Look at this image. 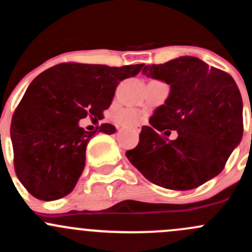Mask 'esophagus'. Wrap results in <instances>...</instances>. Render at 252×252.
<instances>
[{
	"mask_svg": "<svg viewBox=\"0 0 252 252\" xmlns=\"http://www.w3.org/2000/svg\"><path fill=\"white\" fill-rule=\"evenodd\" d=\"M132 129H133L134 132H139L140 131V128L138 126H134V127H132Z\"/></svg>",
	"mask_w": 252,
	"mask_h": 252,
	"instance_id": "esophagus-1",
	"label": "esophagus"
}]
</instances>
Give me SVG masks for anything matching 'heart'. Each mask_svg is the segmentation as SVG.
Masks as SVG:
<instances>
[{
	"mask_svg": "<svg viewBox=\"0 0 252 252\" xmlns=\"http://www.w3.org/2000/svg\"><path fill=\"white\" fill-rule=\"evenodd\" d=\"M115 121L124 126H134L143 120V115L134 108H125L114 115Z\"/></svg>",
	"mask_w": 252,
	"mask_h": 252,
	"instance_id": "heart-1",
	"label": "heart"
}]
</instances>
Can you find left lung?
<instances>
[{
  "label": "left lung",
  "mask_w": 252,
  "mask_h": 252,
  "mask_svg": "<svg viewBox=\"0 0 252 252\" xmlns=\"http://www.w3.org/2000/svg\"><path fill=\"white\" fill-rule=\"evenodd\" d=\"M142 73L170 85L168 98L126 151L155 185L191 190L218 175L243 137V101L228 73L192 56L149 64ZM178 132L174 141L168 136Z\"/></svg>",
  "instance_id": "8db88e82"
}]
</instances>
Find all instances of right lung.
<instances>
[{
  "label": "right lung",
  "mask_w": 252,
  "mask_h": 252,
  "mask_svg": "<svg viewBox=\"0 0 252 252\" xmlns=\"http://www.w3.org/2000/svg\"><path fill=\"white\" fill-rule=\"evenodd\" d=\"M143 66L64 62L32 80L10 124L15 173L32 196L55 201L72 192L85 167L91 137L116 131L102 124L88 132L79 120L103 116L116 86L137 75Z\"/></svg>",
  "instance_id": "right-lung-1"
}]
</instances>
